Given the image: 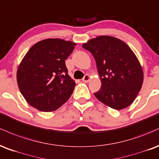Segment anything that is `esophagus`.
<instances>
[{
	"label": "esophagus",
	"instance_id": "1",
	"mask_svg": "<svg viewBox=\"0 0 159 159\" xmlns=\"http://www.w3.org/2000/svg\"><path fill=\"white\" fill-rule=\"evenodd\" d=\"M90 75L85 74V75L84 76V77L83 78V81L85 82V83H88V82H89V80H90Z\"/></svg>",
	"mask_w": 159,
	"mask_h": 159
}]
</instances>
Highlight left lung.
<instances>
[{"mask_svg":"<svg viewBox=\"0 0 159 159\" xmlns=\"http://www.w3.org/2000/svg\"><path fill=\"white\" fill-rule=\"evenodd\" d=\"M96 61L101 88L95 97L105 105L120 110L133 102L143 81L142 67L135 54L120 39L100 35L84 43Z\"/></svg>","mask_w":159,"mask_h":159,"instance_id":"obj_1","label":"left lung"}]
</instances>
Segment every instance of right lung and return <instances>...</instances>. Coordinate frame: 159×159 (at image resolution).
Here are the masks:
<instances>
[{
    "instance_id": "1",
    "label": "right lung",
    "mask_w": 159,
    "mask_h": 159,
    "mask_svg": "<svg viewBox=\"0 0 159 159\" xmlns=\"http://www.w3.org/2000/svg\"><path fill=\"white\" fill-rule=\"evenodd\" d=\"M76 43L48 39L32 46L20 61L17 82L20 93L35 109L44 112L59 109L71 96L76 83L68 74L67 59Z\"/></svg>"
}]
</instances>
